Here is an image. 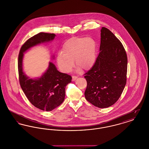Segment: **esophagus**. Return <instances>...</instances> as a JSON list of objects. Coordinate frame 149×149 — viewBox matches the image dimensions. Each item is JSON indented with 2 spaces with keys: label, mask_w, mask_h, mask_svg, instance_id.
Instances as JSON below:
<instances>
[{
  "label": "esophagus",
  "mask_w": 149,
  "mask_h": 149,
  "mask_svg": "<svg viewBox=\"0 0 149 149\" xmlns=\"http://www.w3.org/2000/svg\"><path fill=\"white\" fill-rule=\"evenodd\" d=\"M77 78H78V77H76V76H72V81H75Z\"/></svg>",
  "instance_id": "1"
}]
</instances>
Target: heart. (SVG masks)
Returning a JSON list of instances; mask_svg holds the SVG:
<instances>
[{
	"mask_svg": "<svg viewBox=\"0 0 149 149\" xmlns=\"http://www.w3.org/2000/svg\"><path fill=\"white\" fill-rule=\"evenodd\" d=\"M62 52L57 56V63L60 69L68 72L75 65L83 70L91 69L97 58V43L90 37H72L64 42Z\"/></svg>",
	"mask_w": 149,
	"mask_h": 149,
	"instance_id": "heart-1",
	"label": "heart"
}]
</instances>
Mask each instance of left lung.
Returning <instances> with one entry per match:
<instances>
[{
    "label": "left lung",
    "instance_id": "1",
    "mask_svg": "<svg viewBox=\"0 0 149 149\" xmlns=\"http://www.w3.org/2000/svg\"><path fill=\"white\" fill-rule=\"evenodd\" d=\"M99 55L85 74L86 99L94 106L107 108L120 97L126 84L127 57L120 41L108 29L100 30Z\"/></svg>",
    "mask_w": 149,
    "mask_h": 149
}]
</instances>
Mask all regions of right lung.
I'll return each mask as SVG.
<instances>
[{"instance_id": "add662e5", "label": "right lung", "mask_w": 149, "mask_h": 149, "mask_svg": "<svg viewBox=\"0 0 149 149\" xmlns=\"http://www.w3.org/2000/svg\"><path fill=\"white\" fill-rule=\"evenodd\" d=\"M54 33L40 32L32 37L24 43L18 56L19 80L22 89L29 101L37 108L51 111L59 106L65 96V88L71 83L70 75L60 72L52 62H49L47 69L40 78H30L23 71L24 53L31 48L43 43L54 40ZM54 59V55L52 56Z\"/></svg>"}]
</instances>
